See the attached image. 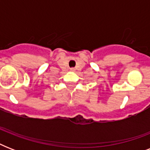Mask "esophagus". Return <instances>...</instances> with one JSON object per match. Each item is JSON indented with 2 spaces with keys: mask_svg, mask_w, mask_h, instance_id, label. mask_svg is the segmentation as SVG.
Segmentation results:
<instances>
[{
  "mask_svg": "<svg viewBox=\"0 0 150 150\" xmlns=\"http://www.w3.org/2000/svg\"><path fill=\"white\" fill-rule=\"evenodd\" d=\"M70 70L71 71H75V68H70Z\"/></svg>",
  "mask_w": 150,
  "mask_h": 150,
  "instance_id": "obj_1",
  "label": "esophagus"
}]
</instances>
